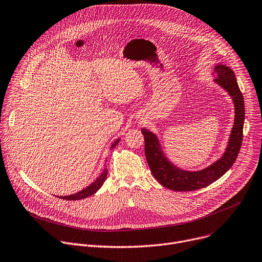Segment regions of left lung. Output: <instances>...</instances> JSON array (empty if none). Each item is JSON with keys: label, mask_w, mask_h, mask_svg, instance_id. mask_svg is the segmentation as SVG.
Segmentation results:
<instances>
[{"label": "left lung", "mask_w": 262, "mask_h": 262, "mask_svg": "<svg viewBox=\"0 0 262 262\" xmlns=\"http://www.w3.org/2000/svg\"><path fill=\"white\" fill-rule=\"evenodd\" d=\"M217 84L225 89L234 102L235 119L229 138L228 146L223 157L207 168L199 171L183 170L174 166L164 155L157 136L146 128L141 132L145 141V157L151 173L157 181L173 191H193L205 188L222 178L235 163L243 144V129L245 123V101L233 70L225 64L214 68Z\"/></svg>", "instance_id": "obj_1"}]
</instances>
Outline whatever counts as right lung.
<instances>
[{"label":"right lung","instance_id":"right-lung-1","mask_svg":"<svg viewBox=\"0 0 262 262\" xmlns=\"http://www.w3.org/2000/svg\"><path fill=\"white\" fill-rule=\"evenodd\" d=\"M119 141H120V139H117L114 143L112 144L111 148H114L118 143ZM107 177V169L104 168L102 173L95 180L91 185H89L86 188H84L83 190H81V191L77 192V193H74V194H71V195H66V196H57L59 199H62V200H67V201H78V200H82V199H85V198H89L91 195H93L94 193H96L98 190L100 189V187L103 185L105 179Z\"/></svg>","mask_w":262,"mask_h":262}]
</instances>
